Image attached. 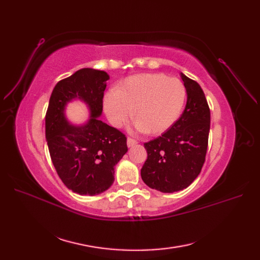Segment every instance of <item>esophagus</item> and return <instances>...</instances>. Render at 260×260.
<instances>
[{"mask_svg": "<svg viewBox=\"0 0 260 260\" xmlns=\"http://www.w3.org/2000/svg\"><path fill=\"white\" fill-rule=\"evenodd\" d=\"M137 143H138V142H137V140H135V139H131V138H128V140H127V145H128V147L135 146Z\"/></svg>", "mask_w": 260, "mask_h": 260, "instance_id": "1", "label": "esophagus"}]
</instances>
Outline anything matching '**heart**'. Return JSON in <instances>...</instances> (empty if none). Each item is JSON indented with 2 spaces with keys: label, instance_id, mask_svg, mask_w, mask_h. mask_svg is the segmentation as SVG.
Instances as JSON below:
<instances>
[{
  "label": "heart",
  "instance_id": "heart-1",
  "mask_svg": "<svg viewBox=\"0 0 260 260\" xmlns=\"http://www.w3.org/2000/svg\"><path fill=\"white\" fill-rule=\"evenodd\" d=\"M186 91L177 78L164 74L130 76L118 83L104 98V111L115 127L127 122L135 108L136 128L147 135H159L169 129L184 106Z\"/></svg>",
  "mask_w": 260,
  "mask_h": 260
}]
</instances>
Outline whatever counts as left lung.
<instances>
[{"mask_svg":"<svg viewBox=\"0 0 260 260\" xmlns=\"http://www.w3.org/2000/svg\"><path fill=\"white\" fill-rule=\"evenodd\" d=\"M186 105L179 119L158 138L144 143L147 152L141 177L151 188L174 193L198 178L205 161L210 111L201 85L180 73Z\"/></svg>","mask_w":260,"mask_h":260,"instance_id":"left-lung-1","label":"left lung"}]
</instances>
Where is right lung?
I'll return each mask as SVG.
<instances>
[{"mask_svg":"<svg viewBox=\"0 0 260 260\" xmlns=\"http://www.w3.org/2000/svg\"><path fill=\"white\" fill-rule=\"evenodd\" d=\"M108 79L103 70H78L55 85L45 116L52 162L64 184L80 195L108 190L115 180L116 164L128 152L123 133L99 119ZM75 99L84 103L90 114L81 125L70 123L66 116V106Z\"/></svg>","mask_w":260,"mask_h":260,"instance_id":"add662e5","label":"right lung"}]
</instances>
